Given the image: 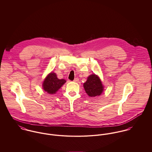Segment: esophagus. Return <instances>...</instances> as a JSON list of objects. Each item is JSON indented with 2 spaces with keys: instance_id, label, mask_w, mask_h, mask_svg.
Masks as SVG:
<instances>
[{
  "instance_id": "obj_1",
  "label": "esophagus",
  "mask_w": 152,
  "mask_h": 152,
  "mask_svg": "<svg viewBox=\"0 0 152 152\" xmlns=\"http://www.w3.org/2000/svg\"><path fill=\"white\" fill-rule=\"evenodd\" d=\"M78 81H79V79H78V78H75V79L74 80V82H75V83L78 82Z\"/></svg>"
}]
</instances>
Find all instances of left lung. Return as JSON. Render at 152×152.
Instances as JSON below:
<instances>
[{"mask_svg":"<svg viewBox=\"0 0 152 152\" xmlns=\"http://www.w3.org/2000/svg\"><path fill=\"white\" fill-rule=\"evenodd\" d=\"M84 88L87 94L91 97L101 95L104 89L99 78L95 74L88 77L87 81L84 84Z\"/></svg>","mask_w":152,"mask_h":152,"instance_id":"left-lung-1","label":"left lung"}]
</instances>
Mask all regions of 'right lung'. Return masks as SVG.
I'll use <instances>...</instances> for the list:
<instances>
[{
    "label": "right lung",
    "instance_id": "right-lung-1",
    "mask_svg": "<svg viewBox=\"0 0 152 152\" xmlns=\"http://www.w3.org/2000/svg\"><path fill=\"white\" fill-rule=\"evenodd\" d=\"M66 82L65 80H60L54 72H51L45 78L43 87L45 91L50 94H55Z\"/></svg>",
    "mask_w": 152,
    "mask_h": 152
}]
</instances>
